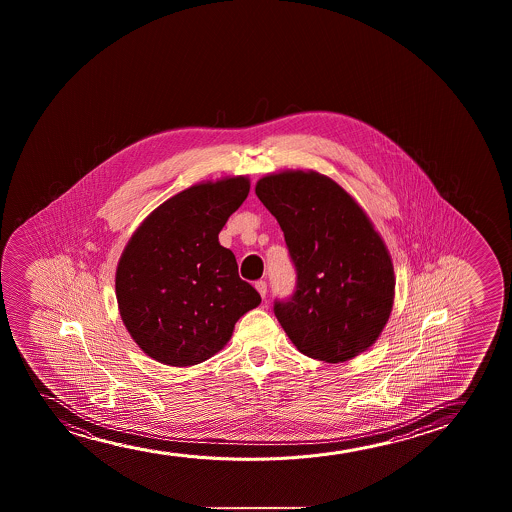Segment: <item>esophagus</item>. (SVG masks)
<instances>
[{"instance_id": "34e87169", "label": "esophagus", "mask_w": 512, "mask_h": 512, "mask_svg": "<svg viewBox=\"0 0 512 512\" xmlns=\"http://www.w3.org/2000/svg\"><path fill=\"white\" fill-rule=\"evenodd\" d=\"M255 288H257V292H259L260 294V297H262V299H266V294H267V283L266 281H257V283H255Z\"/></svg>"}]
</instances>
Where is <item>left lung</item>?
Instances as JSON below:
<instances>
[{
    "instance_id": "1",
    "label": "left lung",
    "mask_w": 512,
    "mask_h": 512,
    "mask_svg": "<svg viewBox=\"0 0 512 512\" xmlns=\"http://www.w3.org/2000/svg\"><path fill=\"white\" fill-rule=\"evenodd\" d=\"M255 194L285 234L297 290L274 315L306 357L341 364L378 341L395 297L392 257L362 206L329 176L287 169Z\"/></svg>"
}]
</instances>
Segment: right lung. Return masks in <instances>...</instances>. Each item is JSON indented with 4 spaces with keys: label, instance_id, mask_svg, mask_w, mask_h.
I'll list each match as a JSON object with an SVG mask.
<instances>
[{
    "label": "right lung",
    "instance_id": "obj_1",
    "mask_svg": "<svg viewBox=\"0 0 512 512\" xmlns=\"http://www.w3.org/2000/svg\"><path fill=\"white\" fill-rule=\"evenodd\" d=\"M248 192V176L196 183L157 206L127 241L115 294L127 332L148 357L171 367L201 364L259 306L234 253L218 243Z\"/></svg>",
    "mask_w": 512,
    "mask_h": 512
}]
</instances>
